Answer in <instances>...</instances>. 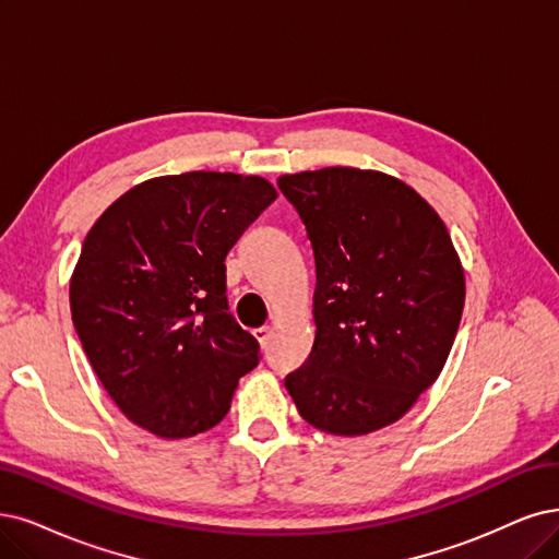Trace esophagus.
Here are the masks:
<instances>
[{"instance_id":"esophagus-1","label":"esophagus","mask_w":559,"mask_h":559,"mask_svg":"<svg viewBox=\"0 0 559 559\" xmlns=\"http://www.w3.org/2000/svg\"><path fill=\"white\" fill-rule=\"evenodd\" d=\"M253 336H255V341H258L260 345H266L269 336H272V329H269V326H260V329H253Z\"/></svg>"}]
</instances>
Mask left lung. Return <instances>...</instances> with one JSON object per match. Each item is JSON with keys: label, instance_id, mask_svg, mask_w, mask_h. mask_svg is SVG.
Here are the masks:
<instances>
[{"label": "left lung", "instance_id": "left-lung-1", "mask_svg": "<svg viewBox=\"0 0 559 559\" xmlns=\"http://www.w3.org/2000/svg\"><path fill=\"white\" fill-rule=\"evenodd\" d=\"M316 255V341L285 378L299 415L359 438L405 417L456 338L465 272L440 214L399 177L336 168L281 175Z\"/></svg>", "mask_w": 559, "mask_h": 559}]
</instances>
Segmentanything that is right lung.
Returning a JSON list of instances; mask_svg holds the SVG:
<instances>
[{"label":"right lung","mask_w":559,"mask_h":559,"mask_svg":"<svg viewBox=\"0 0 559 559\" xmlns=\"http://www.w3.org/2000/svg\"><path fill=\"white\" fill-rule=\"evenodd\" d=\"M278 198L258 175L135 183L103 212L71 274V316L108 396L163 440L221 424L258 341L227 313L225 255Z\"/></svg>","instance_id":"add662e5"}]
</instances>
